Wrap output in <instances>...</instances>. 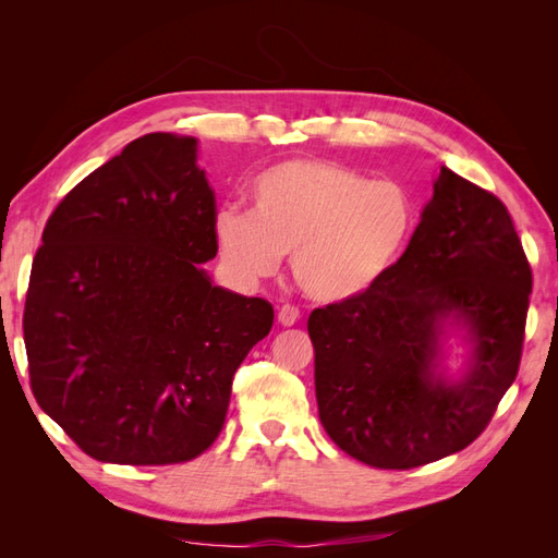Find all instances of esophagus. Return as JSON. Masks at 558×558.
<instances>
[{
  "instance_id": "esophagus-1",
  "label": "esophagus",
  "mask_w": 558,
  "mask_h": 558,
  "mask_svg": "<svg viewBox=\"0 0 558 558\" xmlns=\"http://www.w3.org/2000/svg\"><path fill=\"white\" fill-rule=\"evenodd\" d=\"M279 324L283 326V328H291V326H295L298 320H300V312L295 310V307H291V305H283L281 310H279Z\"/></svg>"
}]
</instances>
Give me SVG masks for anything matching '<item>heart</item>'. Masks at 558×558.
Returning a JSON list of instances; mask_svg holds the SVG:
<instances>
[{
  "label": "heart",
  "mask_w": 558,
  "mask_h": 558,
  "mask_svg": "<svg viewBox=\"0 0 558 558\" xmlns=\"http://www.w3.org/2000/svg\"><path fill=\"white\" fill-rule=\"evenodd\" d=\"M416 228L412 193L393 179L332 160H286L251 185V214L218 211L214 238L234 277H275L293 253V275L320 305L369 293L391 272Z\"/></svg>",
  "instance_id": "1"
}]
</instances>
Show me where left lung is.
I'll list each match as a JSON object with an SVG mask.
<instances>
[{
  "label": "left lung",
  "instance_id": "obj_1",
  "mask_svg": "<svg viewBox=\"0 0 558 558\" xmlns=\"http://www.w3.org/2000/svg\"><path fill=\"white\" fill-rule=\"evenodd\" d=\"M531 267L502 202L440 167L396 267L373 291L314 310V384L330 440L408 470L465 449L512 386ZM462 367H448L452 344Z\"/></svg>",
  "mask_w": 558,
  "mask_h": 558
}]
</instances>
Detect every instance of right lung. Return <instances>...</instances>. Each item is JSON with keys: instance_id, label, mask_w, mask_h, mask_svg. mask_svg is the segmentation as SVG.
<instances>
[{"instance_id": "obj_1", "label": "right lung", "mask_w": 558, "mask_h": 558, "mask_svg": "<svg viewBox=\"0 0 558 558\" xmlns=\"http://www.w3.org/2000/svg\"><path fill=\"white\" fill-rule=\"evenodd\" d=\"M197 140L150 132L48 218L23 332L39 408L93 459L183 463L223 428L232 377L275 310L216 286Z\"/></svg>"}]
</instances>
